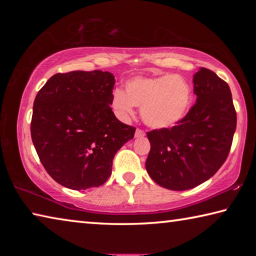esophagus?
<instances>
[{"label": "esophagus", "instance_id": "1", "mask_svg": "<svg viewBox=\"0 0 256 256\" xmlns=\"http://www.w3.org/2000/svg\"><path fill=\"white\" fill-rule=\"evenodd\" d=\"M144 132L142 131V130H140V128H136V134H134V136L136 138H142V136H144Z\"/></svg>", "mask_w": 256, "mask_h": 256}]
</instances>
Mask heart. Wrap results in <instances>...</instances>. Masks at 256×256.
<instances>
[{
    "label": "heart",
    "mask_w": 256,
    "mask_h": 256,
    "mask_svg": "<svg viewBox=\"0 0 256 256\" xmlns=\"http://www.w3.org/2000/svg\"><path fill=\"white\" fill-rule=\"evenodd\" d=\"M190 102V84L174 74L133 78L125 84V92L115 90L112 96V107L120 118L132 116L136 106L141 108L144 122L154 128L178 124L188 114Z\"/></svg>",
    "instance_id": "obj_1"
}]
</instances>
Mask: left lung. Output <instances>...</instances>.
Returning a JSON list of instances; mask_svg holds the SVG:
<instances>
[{
  "instance_id": "1",
  "label": "left lung",
  "mask_w": 256,
  "mask_h": 256,
  "mask_svg": "<svg viewBox=\"0 0 256 256\" xmlns=\"http://www.w3.org/2000/svg\"><path fill=\"white\" fill-rule=\"evenodd\" d=\"M196 100L172 128L148 132L151 148L146 170L172 190L196 188L214 176L230 150L236 112L229 86L208 68L193 76Z\"/></svg>"
}]
</instances>
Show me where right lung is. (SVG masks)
I'll list each match as a JSON object with an SVG mask.
<instances>
[{
	"instance_id": "obj_1",
	"label": "right lung",
	"mask_w": 256,
	"mask_h": 256,
	"mask_svg": "<svg viewBox=\"0 0 256 256\" xmlns=\"http://www.w3.org/2000/svg\"><path fill=\"white\" fill-rule=\"evenodd\" d=\"M115 78L94 70L58 73L34 102L32 138L52 178L68 188H98L112 174L116 152L136 128L116 118Z\"/></svg>"
}]
</instances>
